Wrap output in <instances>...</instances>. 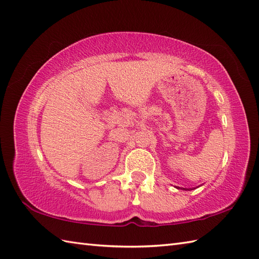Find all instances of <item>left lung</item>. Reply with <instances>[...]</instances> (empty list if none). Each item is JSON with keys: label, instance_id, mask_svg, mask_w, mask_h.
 Instances as JSON below:
<instances>
[{"label": "left lung", "instance_id": "8db88e82", "mask_svg": "<svg viewBox=\"0 0 259 259\" xmlns=\"http://www.w3.org/2000/svg\"><path fill=\"white\" fill-rule=\"evenodd\" d=\"M178 189H180L179 187H178ZM181 189H184V190H190V188H189V189H187V188H181Z\"/></svg>", "mask_w": 259, "mask_h": 259}]
</instances>
